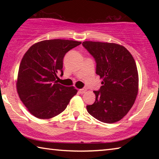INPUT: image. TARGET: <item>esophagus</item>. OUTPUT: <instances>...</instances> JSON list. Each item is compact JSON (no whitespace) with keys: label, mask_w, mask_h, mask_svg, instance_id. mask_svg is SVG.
Instances as JSON below:
<instances>
[{"label":"esophagus","mask_w":159,"mask_h":159,"mask_svg":"<svg viewBox=\"0 0 159 159\" xmlns=\"http://www.w3.org/2000/svg\"><path fill=\"white\" fill-rule=\"evenodd\" d=\"M86 90H87V89H86L85 88H81V89L79 90V93L80 94H83L86 92Z\"/></svg>","instance_id":"obj_1"}]
</instances>
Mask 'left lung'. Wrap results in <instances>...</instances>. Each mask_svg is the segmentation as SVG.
Returning a JSON list of instances; mask_svg holds the SVG:
<instances>
[{"mask_svg": "<svg viewBox=\"0 0 159 159\" xmlns=\"http://www.w3.org/2000/svg\"><path fill=\"white\" fill-rule=\"evenodd\" d=\"M83 46L96 62V74L102 79L99 90L93 91L95 101L86 106L99 121L113 123L130 111L138 93V73L134 59L122 45L84 41Z\"/></svg>", "mask_w": 159, "mask_h": 159, "instance_id": "8db88e82", "label": "left lung"}]
</instances>
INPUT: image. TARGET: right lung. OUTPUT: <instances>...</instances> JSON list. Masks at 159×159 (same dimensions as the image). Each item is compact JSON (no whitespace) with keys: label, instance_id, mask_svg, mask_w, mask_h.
Wrapping results in <instances>:
<instances>
[{"label":"right lung","instance_id":"add662e5","mask_svg":"<svg viewBox=\"0 0 159 159\" xmlns=\"http://www.w3.org/2000/svg\"><path fill=\"white\" fill-rule=\"evenodd\" d=\"M81 42L45 40L34 44L21 61L17 90L20 98L32 115L48 119L66 108L76 95L74 87L57 83V74H63V59L67 52Z\"/></svg>","mask_w":159,"mask_h":159}]
</instances>
